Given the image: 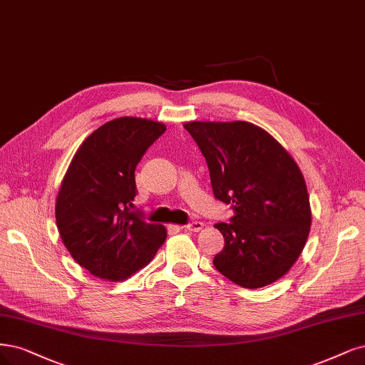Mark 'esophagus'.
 I'll list each match as a JSON object with an SVG mask.
<instances>
[{
	"instance_id": "obj_1",
	"label": "esophagus",
	"mask_w": 365,
	"mask_h": 365,
	"mask_svg": "<svg viewBox=\"0 0 365 365\" xmlns=\"http://www.w3.org/2000/svg\"><path fill=\"white\" fill-rule=\"evenodd\" d=\"M204 228V223L202 222H197V220H193L188 225H185V230L187 231H192V232H199L200 230Z\"/></svg>"
}]
</instances>
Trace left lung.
<instances>
[{
    "instance_id": "obj_1",
    "label": "left lung",
    "mask_w": 365,
    "mask_h": 365,
    "mask_svg": "<svg viewBox=\"0 0 365 365\" xmlns=\"http://www.w3.org/2000/svg\"><path fill=\"white\" fill-rule=\"evenodd\" d=\"M207 160L215 197L230 204V223L215 226L225 246L212 264L234 284L266 287L284 276L311 226L304 175L273 137L249 122H188Z\"/></svg>"
}]
</instances>
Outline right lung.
<instances>
[{
	"instance_id": "1",
	"label": "right lung",
	"mask_w": 365,
	"mask_h": 365,
	"mask_svg": "<svg viewBox=\"0 0 365 365\" xmlns=\"http://www.w3.org/2000/svg\"><path fill=\"white\" fill-rule=\"evenodd\" d=\"M165 131L154 120L113 119L81 143L63 178L56 204L60 237L72 258L98 278H130L166 240L165 226L145 222L133 204L135 166Z\"/></svg>"
}]
</instances>
